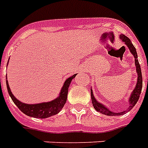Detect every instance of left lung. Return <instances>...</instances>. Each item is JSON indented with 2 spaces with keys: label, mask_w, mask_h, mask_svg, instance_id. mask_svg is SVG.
Instances as JSON below:
<instances>
[{
  "label": "left lung",
  "mask_w": 148,
  "mask_h": 148,
  "mask_svg": "<svg viewBox=\"0 0 148 148\" xmlns=\"http://www.w3.org/2000/svg\"><path fill=\"white\" fill-rule=\"evenodd\" d=\"M120 38L121 40H123L125 42V44L126 45L127 47L129 48V49L130 50V52L134 56V59H135V65L136 68V73H137V82H136V85L134 88L133 91L132 92V94L130 97V99H129V107L127 108L126 110L122 111V112H114V111H111L108 109L106 106H104L103 104H102L100 103L97 101L95 98V96H93V92H92V90L91 89V99H92V105H93L94 108L96 109V110H97L98 112L101 114H103L105 115L108 116H119L122 115V114H125L127 112H129L131 109H132L134 106L136 105V103L138 101L139 98H140V96L141 90H142V85H143V80H142V73H141V69L140 66V63H139L138 59H137V52L136 51L135 47L133 46V45L131 42L130 38H128L124 34L120 35Z\"/></svg>",
  "instance_id": "8db88e82"
}]
</instances>
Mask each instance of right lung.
<instances>
[{
	"label": "right lung",
	"mask_w": 148,
	"mask_h": 148,
	"mask_svg": "<svg viewBox=\"0 0 148 148\" xmlns=\"http://www.w3.org/2000/svg\"><path fill=\"white\" fill-rule=\"evenodd\" d=\"M77 74H74L69 78L66 80L63 84V87L61 88L60 92V96L57 98L52 100L50 102H45V103H35V104H27L19 101L14 96L12 92H11L9 88V85L6 77V85H7L8 92L11 98L14 102V103L18 107L19 110L25 114L36 118V119H47L51 116L56 114L62 110L63 106L66 103V99H67V93H68V88L71 85V81L75 77Z\"/></svg>",
	"instance_id": "right-lung-1"
}]
</instances>
